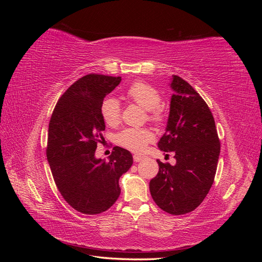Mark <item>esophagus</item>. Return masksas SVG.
Wrapping results in <instances>:
<instances>
[{
    "label": "esophagus",
    "instance_id": "esophagus-1",
    "mask_svg": "<svg viewBox=\"0 0 262 262\" xmlns=\"http://www.w3.org/2000/svg\"><path fill=\"white\" fill-rule=\"evenodd\" d=\"M144 158V156H141V155H134L133 156V160H134V162H140V161H142Z\"/></svg>",
    "mask_w": 262,
    "mask_h": 262
}]
</instances>
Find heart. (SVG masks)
<instances>
[{
	"label": "heart",
	"instance_id": "b5f03b06",
	"mask_svg": "<svg viewBox=\"0 0 262 262\" xmlns=\"http://www.w3.org/2000/svg\"><path fill=\"white\" fill-rule=\"evenodd\" d=\"M126 97L146 110L148 120L155 123L164 121V112L160 106L162 96L153 86L144 82H134L126 90ZM100 114L108 125H117L121 118L120 102L113 97L106 98L101 104ZM154 139V133L147 128H126L118 133L117 143L133 153H142Z\"/></svg>",
	"mask_w": 262,
	"mask_h": 262
}]
</instances>
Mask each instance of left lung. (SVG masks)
I'll list each match as a JSON object with an SVG mask.
<instances>
[{"mask_svg":"<svg viewBox=\"0 0 262 262\" xmlns=\"http://www.w3.org/2000/svg\"><path fill=\"white\" fill-rule=\"evenodd\" d=\"M170 87L175 94L158 147L173 152L176 164L157 160L160 170L149 181V191L163 211L181 215L196 209L209 193L221 144L211 110L193 87L177 75Z\"/></svg>","mask_w":262,"mask_h":262,"instance_id":"8db88e82","label":"left lung"}]
</instances>
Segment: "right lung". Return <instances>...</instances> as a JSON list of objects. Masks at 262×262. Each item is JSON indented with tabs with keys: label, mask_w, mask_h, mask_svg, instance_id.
Returning <instances> with one entry per match:
<instances>
[{
	"label": "right lung",
	"mask_w": 262,
	"mask_h": 262,
	"mask_svg": "<svg viewBox=\"0 0 262 262\" xmlns=\"http://www.w3.org/2000/svg\"><path fill=\"white\" fill-rule=\"evenodd\" d=\"M121 77L89 74L71 85L49 122L47 160L60 193L77 212L95 215L117 201L119 178L133 164L132 154L115 146L109 162L95 157L105 121L100 107Z\"/></svg>",
	"instance_id": "obj_1"
}]
</instances>
